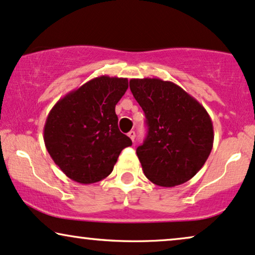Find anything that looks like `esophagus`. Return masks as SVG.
I'll list each match as a JSON object with an SVG mask.
<instances>
[{
	"label": "esophagus",
	"instance_id": "1",
	"mask_svg": "<svg viewBox=\"0 0 255 255\" xmlns=\"http://www.w3.org/2000/svg\"><path fill=\"white\" fill-rule=\"evenodd\" d=\"M128 136L130 137V139L132 140V142H133V140H134V137H136V132H134V131H130V132L128 133Z\"/></svg>",
	"mask_w": 255,
	"mask_h": 255
}]
</instances>
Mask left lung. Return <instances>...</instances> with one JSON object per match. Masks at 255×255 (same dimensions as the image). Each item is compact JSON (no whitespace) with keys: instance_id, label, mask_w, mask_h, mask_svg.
<instances>
[{"instance_id":"obj_1","label":"left lung","mask_w":255,"mask_h":255,"mask_svg":"<svg viewBox=\"0 0 255 255\" xmlns=\"http://www.w3.org/2000/svg\"><path fill=\"white\" fill-rule=\"evenodd\" d=\"M130 90L146 117V138L136 150L144 175L161 187L189 181L213 149L214 130L208 112L171 81L131 79Z\"/></svg>"}]
</instances>
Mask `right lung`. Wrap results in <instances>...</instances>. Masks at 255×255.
Wrapping results in <instances>:
<instances>
[{"mask_svg": "<svg viewBox=\"0 0 255 255\" xmlns=\"http://www.w3.org/2000/svg\"><path fill=\"white\" fill-rule=\"evenodd\" d=\"M128 87L127 78L102 75L66 94L48 113L46 149L71 180L81 184L104 180L122 150L132 144L119 131L115 110Z\"/></svg>", "mask_w": 255, "mask_h": 255, "instance_id": "add662e5", "label": "right lung"}]
</instances>
